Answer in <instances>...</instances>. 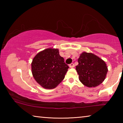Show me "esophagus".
Masks as SVG:
<instances>
[{
  "mask_svg": "<svg viewBox=\"0 0 123 123\" xmlns=\"http://www.w3.org/2000/svg\"><path fill=\"white\" fill-rule=\"evenodd\" d=\"M74 66H75L74 64L73 63H70V64H69V67L70 68H73V67H74Z\"/></svg>",
  "mask_w": 123,
  "mask_h": 123,
  "instance_id": "esophagus-1",
  "label": "esophagus"
}]
</instances>
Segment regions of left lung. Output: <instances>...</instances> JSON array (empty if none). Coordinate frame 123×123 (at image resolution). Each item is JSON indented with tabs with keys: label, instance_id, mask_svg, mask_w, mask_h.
<instances>
[{
	"label": "left lung",
	"instance_id": "left-lung-1",
	"mask_svg": "<svg viewBox=\"0 0 123 123\" xmlns=\"http://www.w3.org/2000/svg\"><path fill=\"white\" fill-rule=\"evenodd\" d=\"M78 63L76 70L79 80L85 86L96 87L105 80L108 71L106 64L94 54L84 52L78 59Z\"/></svg>",
	"mask_w": 123,
	"mask_h": 123
}]
</instances>
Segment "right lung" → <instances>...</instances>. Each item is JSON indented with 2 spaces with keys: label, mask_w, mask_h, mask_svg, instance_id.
Returning a JSON list of instances; mask_svg holds the SVG:
<instances>
[{
  "label": "right lung",
  "mask_w": 123,
  "mask_h": 123,
  "mask_svg": "<svg viewBox=\"0 0 123 123\" xmlns=\"http://www.w3.org/2000/svg\"><path fill=\"white\" fill-rule=\"evenodd\" d=\"M68 68L57 49L48 48L39 52L31 63L35 80L46 89L55 88L64 79Z\"/></svg>",
  "instance_id": "right-lung-1"
}]
</instances>
